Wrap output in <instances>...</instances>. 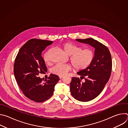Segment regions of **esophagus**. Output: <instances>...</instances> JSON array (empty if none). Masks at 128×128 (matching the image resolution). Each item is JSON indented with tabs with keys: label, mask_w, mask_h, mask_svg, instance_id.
Instances as JSON below:
<instances>
[{
	"label": "esophagus",
	"mask_w": 128,
	"mask_h": 128,
	"mask_svg": "<svg viewBox=\"0 0 128 128\" xmlns=\"http://www.w3.org/2000/svg\"><path fill=\"white\" fill-rule=\"evenodd\" d=\"M59 78L60 79H62V78H63V76H59Z\"/></svg>",
	"instance_id": "1"
}]
</instances>
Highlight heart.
I'll return each instance as SVG.
<instances>
[{
	"instance_id": "b5f03b06",
	"label": "heart",
	"mask_w": 128,
	"mask_h": 128,
	"mask_svg": "<svg viewBox=\"0 0 128 128\" xmlns=\"http://www.w3.org/2000/svg\"><path fill=\"white\" fill-rule=\"evenodd\" d=\"M64 51L70 56V61L74 69L77 71H82L88 68L92 62L94 54L93 51L90 48L82 49L79 46L69 42H64L61 45ZM44 60L48 63L50 61L48 52L44 55ZM71 69L70 65L62 63H58L51 69L52 74L63 76Z\"/></svg>"
}]
</instances>
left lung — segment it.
Returning <instances> with one entry per match:
<instances>
[{"mask_svg":"<svg viewBox=\"0 0 128 128\" xmlns=\"http://www.w3.org/2000/svg\"><path fill=\"white\" fill-rule=\"evenodd\" d=\"M76 40L95 48L92 62L86 69L77 73L85 82H82L80 78L74 77L70 85L73 97L78 101L87 102L97 97L109 80L112 69V56L105 46L92 38Z\"/></svg>","mask_w":128,"mask_h":128,"instance_id":"left-lung-1","label":"left lung"}]
</instances>
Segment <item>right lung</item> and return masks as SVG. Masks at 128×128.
<instances>
[{
  "mask_svg": "<svg viewBox=\"0 0 128 128\" xmlns=\"http://www.w3.org/2000/svg\"><path fill=\"white\" fill-rule=\"evenodd\" d=\"M52 41L31 39L24 44L15 59L14 73L16 80L24 95L36 102L48 100L54 94V86L60 80L57 75L50 74L43 81L40 74L46 72L42 52L52 44Z\"/></svg>",
  "mask_w": 128,
  "mask_h": 128,
  "instance_id": "add662e5",
  "label": "right lung"
}]
</instances>
